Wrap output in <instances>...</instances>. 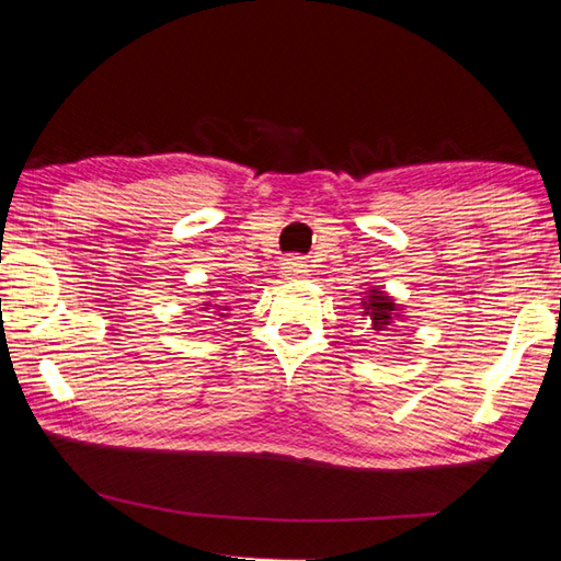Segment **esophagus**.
Returning <instances> with one entry per match:
<instances>
[{"label": "esophagus", "instance_id": "esophagus-1", "mask_svg": "<svg viewBox=\"0 0 561 561\" xmlns=\"http://www.w3.org/2000/svg\"><path fill=\"white\" fill-rule=\"evenodd\" d=\"M284 270H287V274H291V277H301V274H307V264H304L299 257H294L284 262Z\"/></svg>", "mask_w": 561, "mask_h": 561}]
</instances>
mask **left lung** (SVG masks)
Returning a JSON list of instances; mask_svg holds the SVG:
<instances>
[{
    "label": "left lung",
    "mask_w": 561,
    "mask_h": 561,
    "mask_svg": "<svg viewBox=\"0 0 561 561\" xmlns=\"http://www.w3.org/2000/svg\"><path fill=\"white\" fill-rule=\"evenodd\" d=\"M360 317L371 327L376 336H388L396 329L398 321L403 319V304H398L393 297H388L381 289H368L366 299L360 301Z\"/></svg>",
    "instance_id": "8db88e82"
}]
</instances>
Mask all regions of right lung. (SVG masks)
Returning a JSON list of instances; mask_svg holds the SVG:
<instances>
[{
  "instance_id": "add662e5",
  "label": "right lung",
  "mask_w": 561,
  "mask_h": 561,
  "mask_svg": "<svg viewBox=\"0 0 561 561\" xmlns=\"http://www.w3.org/2000/svg\"><path fill=\"white\" fill-rule=\"evenodd\" d=\"M207 297H210V294H207ZM201 311H205V314H210L207 319H215V321H222V319H227V309L225 307V301H203L201 304Z\"/></svg>"
}]
</instances>
